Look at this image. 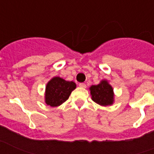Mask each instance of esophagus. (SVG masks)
I'll return each instance as SVG.
<instances>
[{"mask_svg": "<svg viewBox=\"0 0 154 154\" xmlns=\"http://www.w3.org/2000/svg\"><path fill=\"white\" fill-rule=\"evenodd\" d=\"M79 85V87H81V88H86V85H85V83H80Z\"/></svg>", "mask_w": 154, "mask_h": 154, "instance_id": "obj_1", "label": "esophagus"}]
</instances>
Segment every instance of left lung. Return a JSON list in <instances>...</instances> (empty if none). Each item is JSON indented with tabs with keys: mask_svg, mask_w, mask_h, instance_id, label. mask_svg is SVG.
<instances>
[{
	"mask_svg": "<svg viewBox=\"0 0 154 154\" xmlns=\"http://www.w3.org/2000/svg\"><path fill=\"white\" fill-rule=\"evenodd\" d=\"M89 90L93 101L101 106H109L114 102L113 88L107 80L103 79L100 84L92 85Z\"/></svg>",
	"mask_w": 154,
	"mask_h": 154,
	"instance_id": "obj_1",
	"label": "left lung"
}]
</instances>
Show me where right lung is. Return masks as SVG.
<instances>
[{
	"instance_id": "obj_1",
	"label": "right lung",
	"mask_w": 154,
	"mask_h": 154,
	"mask_svg": "<svg viewBox=\"0 0 154 154\" xmlns=\"http://www.w3.org/2000/svg\"><path fill=\"white\" fill-rule=\"evenodd\" d=\"M76 85L73 81H66L60 77H53L46 86L45 103L49 106H58L65 103Z\"/></svg>"
}]
</instances>
